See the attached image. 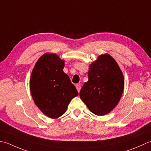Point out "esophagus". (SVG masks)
Segmentation results:
<instances>
[{"mask_svg": "<svg viewBox=\"0 0 151 151\" xmlns=\"http://www.w3.org/2000/svg\"><path fill=\"white\" fill-rule=\"evenodd\" d=\"M76 87V88H77V90H78V91L79 92L81 88V84H80V83L77 84Z\"/></svg>", "mask_w": 151, "mask_h": 151, "instance_id": "esophagus-1", "label": "esophagus"}]
</instances>
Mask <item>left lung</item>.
Listing matches in <instances>:
<instances>
[{"instance_id":"left-lung-1","label":"left lung","mask_w":151,"mask_h":151,"mask_svg":"<svg viewBox=\"0 0 151 151\" xmlns=\"http://www.w3.org/2000/svg\"><path fill=\"white\" fill-rule=\"evenodd\" d=\"M88 76V81L80 91V98L94 114L106 115L117 105L124 91L121 70L114 58L106 53L90 64Z\"/></svg>"}]
</instances>
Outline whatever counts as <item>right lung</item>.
Listing matches in <instances>:
<instances>
[{"mask_svg":"<svg viewBox=\"0 0 151 151\" xmlns=\"http://www.w3.org/2000/svg\"><path fill=\"white\" fill-rule=\"evenodd\" d=\"M64 60L55 53L39 58L32 71L30 90L36 106L48 117L57 119L78 95L69 76L63 72Z\"/></svg>","mask_w":151,"mask_h":151,"instance_id":"right-lung-1","label":"right lung"}]
</instances>
